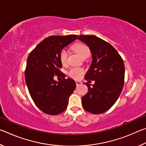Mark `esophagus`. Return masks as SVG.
Wrapping results in <instances>:
<instances>
[{
    "label": "esophagus",
    "instance_id": "34e87169",
    "mask_svg": "<svg viewBox=\"0 0 146 146\" xmlns=\"http://www.w3.org/2000/svg\"><path fill=\"white\" fill-rule=\"evenodd\" d=\"M75 82H76V86H78L79 85L82 84V82H80V81H78V80H76V81H75Z\"/></svg>",
    "mask_w": 146,
    "mask_h": 146
}]
</instances>
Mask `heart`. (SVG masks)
I'll return each instance as SVG.
<instances>
[{
	"instance_id": "1",
	"label": "heart",
	"mask_w": 146,
	"mask_h": 146,
	"mask_svg": "<svg viewBox=\"0 0 146 146\" xmlns=\"http://www.w3.org/2000/svg\"><path fill=\"white\" fill-rule=\"evenodd\" d=\"M75 51L80 55L82 58L85 56L90 55V50L87 46L82 44H76L73 46ZM68 51L66 49H62L60 53V60L63 65H66L68 61ZM84 73V70L80 68H73L69 71L68 75L71 78L75 79H78L80 77L82 74Z\"/></svg>"
}]
</instances>
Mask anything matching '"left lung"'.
Masks as SVG:
<instances>
[{"instance_id": "obj_1", "label": "left lung", "mask_w": 146, "mask_h": 146, "mask_svg": "<svg viewBox=\"0 0 146 146\" xmlns=\"http://www.w3.org/2000/svg\"><path fill=\"white\" fill-rule=\"evenodd\" d=\"M78 39L87 44L92 55L85 79L95 80L92 86L86 83L88 92L82 98V106L88 112L100 114L111 108L120 96L124 83V64L118 51L97 36L80 35Z\"/></svg>"}]
</instances>
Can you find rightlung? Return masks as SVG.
<instances>
[{
	"label": "right lung",
	"mask_w": 146,
	"mask_h": 146,
	"mask_svg": "<svg viewBox=\"0 0 146 146\" xmlns=\"http://www.w3.org/2000/svg\"><path fill=\"white\" fill-rule=\"evenodd\" d=\"M78 35L50 36L40 42L27 59L25 80L31 97L36 106L46 114L58 115L67 108L70 96L76 88L75 80L65 78L58 68L62 49L75 40ZM55 74L62 76L57 82Z\"/></svg>",
	"instance_id": "right-lung-1"
}]
</instances>
